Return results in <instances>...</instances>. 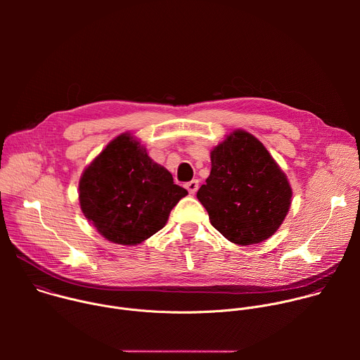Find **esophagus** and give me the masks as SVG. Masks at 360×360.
<instances>
[{"mask_svg": "<svg viewBox=\"0 0 360 360\" xmlns=\"http://www.w3.org/2000/svg\"><path fill=\"white\" fill-rule=\"evenodd\" d=\"M185 188L188 189V192H189L191 195H195L196 191H198V188H199V182H198L196 179H193V181H191V182H186V184H185Z\"/></svg>", "mask_w": 360, "mask_h": 360, "instance_id": "1", "label": "esophagus"}]
</instances>
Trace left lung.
Returning <instances> with one entry per match:
<instances>
[{"instance_id":"obj_1","label":"left lung","mask_w":360,"mask_h":360,"mask_svg":"<svg viewBox=\"0 0 360 360\" xmlns=\"http://www.w3.org/2000/svg\"><path fill=\"white\" fill-rule=\"evenodd\" d=\"M211 161L196 196L212 226L242 246L272 236L289 211L292 189L266 148L238 129L214 148Z\"/></svg>"}]
</instances>
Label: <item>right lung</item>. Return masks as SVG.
Returning a JSON list of instances; mask_svg holds the SVG:
<instances>
[{
    "label": "right lung",
    "instance_id": "add662e5",
    "mask_svg": "<svg viewBox=\"0 0 360 360\" xmlns=\"http://www.w3.org/2000/svg\"><path fill=\"white\" fill-rule=\"evenodd\" d=\"M186 189L153 162L131 135L107 145L84 171L79 203L101 235L120 245H136L161 231Z\"/></svg>",
    "mask_w": 360,
    "mask_h": 360
}]
</instances>
